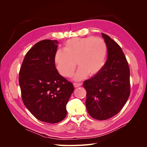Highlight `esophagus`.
Instances as JSON below:
<instances>
[{
  "mask_svg": "<svg viewBox=\"0 0 147 147\" xmlns=\"http://www.w3.org/2000/svg\"><path fill=\"white\" fill-rule=\"evenodd\" d=\"M82 84V83H74V86L75 88H78L79 86H81Z\"/></svg>",
  "mask_w": 147,
  "mask_h": 147,
  "instance_id": "1",
  "label": "esophagus"
}]
</instances>
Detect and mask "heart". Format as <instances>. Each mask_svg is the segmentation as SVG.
Instances as JSON below:
<instances>
[{"mask_svg":"<svg viewBox=\"0 0 147 147\" xmlns=\"http://www.w3.org/2000/svg\"><path fill=\"white\" fill-rule=\"evenodd\" d=\"M64 50H57L54 62L58 72L65 77H70L79 65L74 80L80 81L88 75H94L104 67L107 56V45L102 38L94 37L70 39L64 45Z\"/></svg>","mask_w":147,"mask_h":147,"instance_id":"obj_1","label":"heart"}]
</instances>
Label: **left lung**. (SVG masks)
Instances as JSON below:
<instances>
[{
	"label": "left lung",
	"mask_w": 147,
	"mask_h": 147,
	"mask_svg": "<svg viewBox=\"0 0 147 147\" xmlns=\"http://www.w3.org/2000/svg\"><path fill=\"white\" fill-rule=\"evenodd\" d=\"M102 35L107 45V59L99 73L83 83L87 111L98 120L116 115L130 95V70L122 49L109 35Z\"/></svg>",
	"instance_id": "1"
}]
</instances>
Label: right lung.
I'll return each instance as SVG.
<instances>
[{
  "mask_svg": "<svg viewBox=\"0 0 147 147\" xmlns=\"http://www.w3.org/2000/svg\"><path fill=\"white\" fill-rule=\"evenodd\" d=\"M58 42L43 40L26 53L19 74L23 103L41 121L59 123L65 118L73 84L58 73L54 62Z\"/></svg>",
  "mask_w": 147,
  "mask_h": 147,
  "instance_id": "add662e5",
  "label": "right lung"
}]
</instances>
